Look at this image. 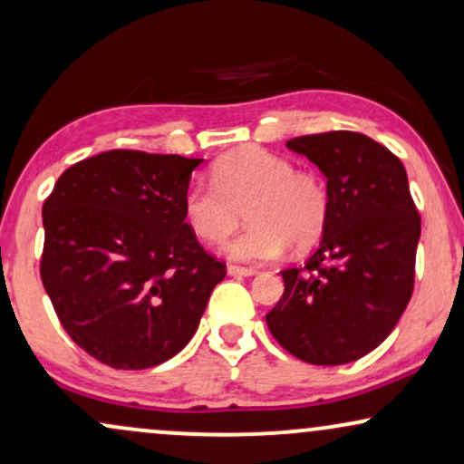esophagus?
Listing matches in <instances>:
<instances>
[{
    "instance_id": "34e87169",
    "label": "esophagus",
    "mask_w": 464,
    "mask_h": 464,
    "mask_svg": "<svg viewBox=\"0 0 464 464\" xmlns=\"http://www.w3.org/2000/svg\"><path fill=\"white\" fill-rule=\"evenodd\" d=\"M227 272H228V276H255L256 269L242 267V266H228Z\"/></svg>"
}]
</instances>
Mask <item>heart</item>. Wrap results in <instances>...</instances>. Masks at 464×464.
<instances>
[{
	"instance_id": "heart-1",
	"label": "heart",
	"mask_w": 464,
	"mask_h": 464,
	"mask_svg": "<svg viewBox=\"0 0 464 464\" xmlns=\"http://www.w3.org/2000/svg\"><path fill=\"white\" fill-rule=\"evenodd\" d=\"M214 186L192 184L181 198L186 225L203 242H220L246 218L250 227L222 246L227 256L263 263L285 255L289 244L308 248L324 233L330 197L321 178L293 171L286 158L256 145L222 156Z\"/></svg>"
}]
</instances>
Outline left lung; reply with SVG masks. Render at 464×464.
<instances>
[{"label": "left lung", "instance_id": "8db88e82", "mask_svg": "<svg viewBox=\"0 0 464 464\" xmlns=\"http://www.w3.org/2000/svg\"><path fill=\"white\" fill-rule=\"evenodd\" d=\"M327 179L330 214L304 267L283 269L285 295L266 314L291 355L338 366L371 353L413 293L421 222L402 162L360 132L286 140Z\"/></svg>", "mask_w": 464, "mask_h": 464}]
</instances>
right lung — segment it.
<instances>
[{
  "instance_id": "right-lung-1",
  "label": "right lung",
  "mask_w": 464,
  "mask_h": 464,
  "mask_svg": "<svg viewBox=\"0 0 464 464\" xmlns=\"http://www.w3.org/2000/svg\"><path fill=\"white\" fill-rule=\"evenodd\" d=\"M201 162L102 151L66 169L43 205L44 289L68 336L111 368L178 355L227 276L181 214Z\"/></svg>"
}]
</instances>
